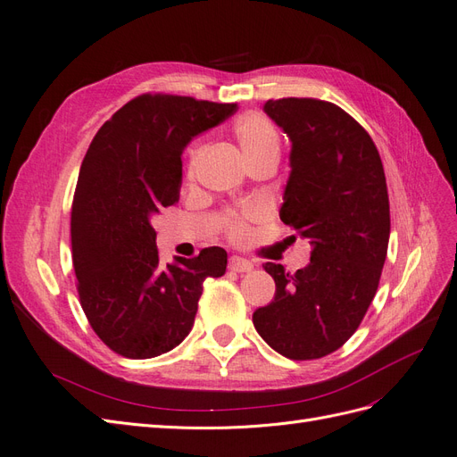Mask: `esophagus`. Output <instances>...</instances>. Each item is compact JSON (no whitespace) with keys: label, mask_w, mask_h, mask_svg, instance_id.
I'll use <instances>...</instances> for the list:
<instances>
[{"label":"esophagus","mask_w":457,"mask_h":457,"mask_svg":"<svg viewBox=\"0 0 457 457\" xmlns=\"http://www.w3.org/2000/svg\"><path fill=\"white\" fill-rule=\"evenodd\" d=\"M228 269L232 270V272H250L252 269H253V262L252 261H247V259H244V257H230V261H228Z\"/></svg>","instance_id":"obj_1"}]
</instances>
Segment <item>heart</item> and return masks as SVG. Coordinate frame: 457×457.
Returning <instances> with one entry per match:
<instances>
[{"label":"heart","mask_w":457,"mask_h":457,"mask_svg":"<svg viewBox=\"0 0 457 457\" xmlns=\"http://www.w3.org/2000/svg\"><path fill=\"white\" fill-rule=\"evenodd\" d=\"M234 135H237L240 150L244 154L245 163H250L262 156H280V137L272 123L259 114H245L242 116L237 126H234ZM196 152H192L188 175L195 173ZM253 212H245L244 215H230L227 220V230L232 238H244L247 234L245 219L252 217Z\"/></svg>","instance_id":"obj_1"}]
</instances>
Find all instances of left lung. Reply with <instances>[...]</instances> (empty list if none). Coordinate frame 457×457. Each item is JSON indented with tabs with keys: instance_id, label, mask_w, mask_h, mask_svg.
<instances>
[{
	"instance_id": "obj_1",
	"label": "left lung",
	"mask_w": 457,
	"mask_h": 457,
	"mask_svg": "<svg viewBox=\"0 0 457 457\" xmlns=\"http://www.w3.org/2000/svg\"><path fill=\"white\" fill-rule=\"evenodd\" d=\"M262 110L292 141L280 219L312 252L295 274L262 265L276 294L253 326L276 353L314 361L354 334L378 292L391 234L385 171L371 137L339 106L289 96Z\"/></svg>"
}]
</instances>
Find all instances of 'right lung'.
<instances>
[{"mask_svg": "<svg viewBox=\"0 0 457 457\" xmlns=\"http://www.w3.org/2000/svg\"><path fill=\"white\" fill-rule=\"evenodd\" d=\"M234 112V103L141 95L104 121L81 162L71 220L79 303L121 356L175 349L195 326L204 280L227 270L217 245L162 267L152 219L179 202L187 145Z\"/></svg>", "mask_w": 457, "mask_h": 457, "instance_id": "1", "label": "right lung"}]
</instances>
